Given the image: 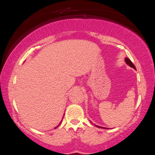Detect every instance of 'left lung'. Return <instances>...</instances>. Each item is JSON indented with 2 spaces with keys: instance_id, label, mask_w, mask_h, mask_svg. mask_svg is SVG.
Returning a JSON list of instances; mask_svg holds the SVG:
<instances>
[{
  "instance_id": "1",
  "label": "left lung",
  "mask_w": 155,
  "mask_h": 155,
  "mask_svg": "<svg viewBox=\"0 0 155 155\" xmlns=\"http://www.w3.org/2000/svg\"><path fill=\"white\" fill-rule=\"evenodd\" d=\"M125 62H126V63L128 65H129L130 67H133V68H134V69H136V67H135V66L134 65V64L133 63V62L131 61L129 59H128V58H125ZM96 127H100V128H104V127H99V126H97V125H96ZM105 129V128H104ZM106 129V128H105Z\"/></svg>"
}]
</instances>
